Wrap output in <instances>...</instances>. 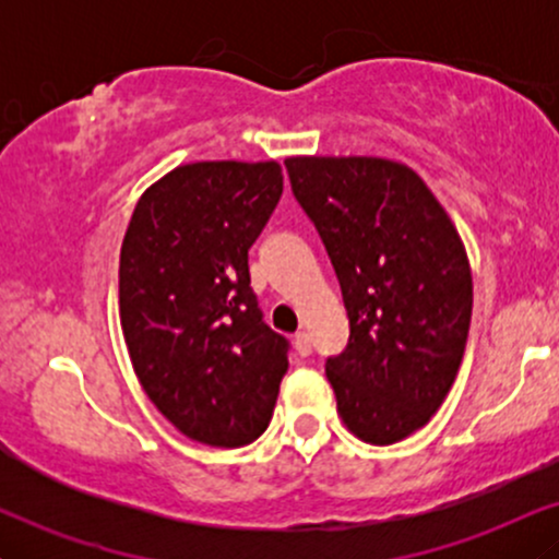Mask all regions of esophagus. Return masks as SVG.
Returning a JSON list of instances; mask_svg holds the SVG:
<instances>
[{
  "label": "esophagus",
  "mask_w": 559,
  "mask_h": 559,
  "mask_svg": "<svg viewBox=\"0 0 559 559\" xmlns=\"http://www.w3.org/2000/svg\"><path fill=\"white\" fill-rule=\"evenodd\" d=\"M294 346H297L299 357H310V355H312V338H310V333L299 331L297 336H294Z\"/></svg>",
  "instance_id": "obj_1"
}]
</instances>
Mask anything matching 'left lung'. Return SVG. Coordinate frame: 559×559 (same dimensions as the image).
Segmentation results:
<instances>
[{"label": "left lung", "instance_id": "left-lung-1", "mask_svg": "<svg viewBox=\"0 0 559 559\" xmlns=\"http://www.w3.org/2000/svg\"><path fill=\"white\" fill-rule=\"evenodd\" d=\"M299 207L329 252L349 342L325 357L338 415L368 444L407 439L452 389L473 278L457 228L418 173L381 157H288Z\"/></svg>", "mask_w": 559, "mask_h": 559}]
</instances>
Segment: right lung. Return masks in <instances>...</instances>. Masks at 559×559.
<instances>
[{
    "label": "right lung",
    "mask_w": 559,
    "mask_h": 559,
    "mask_svg": "<svg viewBox=\"0 0 559 559\" xmlns=\"http://www.w3.org/2000/svg\"><path fill=\"white\" fill-rule=\"evenodd\" d=\"M278 163H191L144 191L120 247V325L146 396L189 439L236 449L273 418L288 338L262 320L249 247Z\"/></svg>",
    "instance_id": "1"
}]
</instances>
